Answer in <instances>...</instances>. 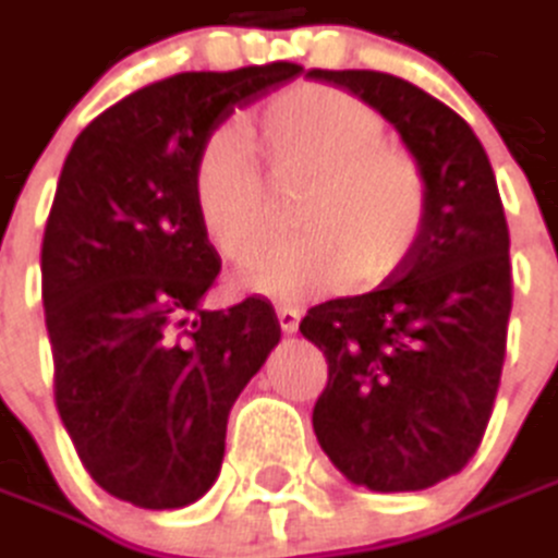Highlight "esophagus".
<instances>
[{"label": "esophagus", "mask_w": 558, "mask_h": 558, "mask_svg": "<svg viewBox=\"0 0 558 558\" xmlns=\"http://www.w3.org/2000/svg\"><path fill=\"white\" fill-rule=\"evenodd\" d=\"M276 317H279V327L286 330V333H295L301 324V311L299 307H292V304H279L276 307Z\"/></svg>", "instance_id": "34e87169"}]
</instances>
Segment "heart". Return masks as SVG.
I'll list each match as a JSON object with an SVG mask.
<instances>
[{"label":"heart","instance_id":"b5f03b06","mask_svg":"<svg viewBox=\"0 0 558 558\" xmlns=\"http://www.w3.org/2000/svg\"><path fill=\"white\" fill-rule=\"evenodd\" d=\"M263 155L276 180H307L295 241H269V183L247 136L219 126L199 145L190 196L206 241L251 266L247 289L276 301H307L390 279L413 254L428 219V183L418 161L384 142L372 104L330 85H299L257 113Z\"/></svg>","mask_w":558,"mask_h":558}]
</instances>
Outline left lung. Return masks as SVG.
<instances>
[{
    "mask_svg": "<svg viewBox=\"0 0 558 558\" xmlns=\"http://www.w3.org/2000/svg\"><path fill=\"white\" fill-rule=\"evenodd\" d=\"M397 126L428 183V219L375 292L314 304L301 333L327 359L314 432L375 493L460 473L493 416L511 314L508 221L483 142L448 104L372 69H311Z\"/></svg>",
    "mask_w": 558,
    "mask_h": 558,
    "instance_id": "1",
    "label": "left lung"
}]
</instances>
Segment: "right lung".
Masks as SVG:
<instances>
[{
	"mask_svg": "<svg viewBox=\"0 0 558 558\" xmlns=\"http://www.w3.org/2000/svg\"><path fill=\"white\" fill-rule=\"evenodd\" d=\"M301 72H180L107 107L65 155L40 244L53 397L82 466L136 508H183L216 483L231 403L279 342L266 299L203 307L221 259L190 178L234 107Z\"/></svg>",
	"mask_w": 558,
	"mask_h": 558,
	"instance_id": "1",
	"label": "right lung"
}]
</instances>
